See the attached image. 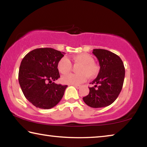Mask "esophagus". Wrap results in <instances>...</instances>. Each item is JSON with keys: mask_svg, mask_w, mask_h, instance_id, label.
Instances as JSON below:
<instances>
[{"mask_svg": "<svg viewBox=\"0 0 147 147\" xmlns=\"http://www.w3.org/2000/svg\"><path fill=\"white\" fill-rule=\"evenodd\" d=\"M74 87H75L76 89H80L81 88V86H79V85H73Z\"/></svg>", "mask_w": 147, "mask_h": 147, "instance_id": "1", "label": "esophagus"}]
</instances>
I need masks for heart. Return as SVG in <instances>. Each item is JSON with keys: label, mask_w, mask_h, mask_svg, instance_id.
<instances>
[{"label": "heart", "mask_w": 147, "mask_h": 147, "mask_svg": "<svg viewBox=\"0 0 147 147\" xmlns=\"http://www.w3.org/2000/svg\"><path fill=\"white\" fill-rule=\"evenodd\" d=\"M70 60L74 65H79L76 69L78 74L71 73L62 76L61 82L64 84L79 85L86 81L87 76L89 78H93L98 73L99 67L94 63L93 58L89 54H80L71 57ZM57 67L58 71L63 74H67L72 69L71 62L66 58L59 59Z\"/></svg>", "instance_id": "1"}]
</instances>
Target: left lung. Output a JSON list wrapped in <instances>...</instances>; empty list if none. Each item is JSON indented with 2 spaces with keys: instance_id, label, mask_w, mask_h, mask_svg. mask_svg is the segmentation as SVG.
<instances>
[{
  "instance_id": "1",
  "label": "left lung",
  "mask_w": 147,
  "mask_h": 147,
  "mask_svg": "<svg viewBox=\"0 0 147 147\" xmlns=\"http://www.w3.org/2000/svg\"><path fill=\"white\" fill-rule=\"evenodd\" d=\"M100 68L96 78L90 83L89 93L83 97L91 108H103L112 104L118 97L123 88L125 69L120 57L107 50L93 49Z\"/></svg>"
}]
</instances>
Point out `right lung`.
<instances>
[{
	"instance_id": "obj_1",
	"label": "right lung",
	"mask_w": 147,
	"mask_h": 147,
	"mask_svg": "<svg viewBox=\"0 0 147 147\" xmlns=\"http://www.w3.org/2000/svg\"><path fill=\"white\" fill-rule=\"evenodd\" d=\"M64 53L52 48L34 49L24 57L19 71V82L24 96L36 108L50 109L58 104L67 86L57 84L58 65Z\"/></svg>"
}]
</instances>
